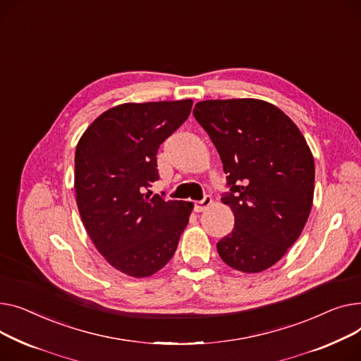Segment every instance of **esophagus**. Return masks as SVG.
I'll list each match as a JSON object with an SVG mask.
<instances>
[{
	"instance_id": "1",
	"label": "esophagus",
	"mask_w": 361,
	"mask_h": 361,
	"mask_svg": "<svg viewBox=\"0 0 361 361\" xmlns=\"http://www.w3.org/2000/svg\"><path fill=\"white\" fill-rule=\"evenodd\" d=\"M211 202H213V200H211V197H209V195H205L201 201H197V202H195L194 208H195L197 213H201V211H204L205 208H208V207L211 205Z\"/></svg>"
}]
</instances>
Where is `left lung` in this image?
I'll return each mask as SVG.
<instances>
[{
    "instance_id": "1",
    "label": "left lung",
    "mask_w": 361,
    "mask_h": 361,
    "mask_svg": "<svg viewBox=\"0 0 361 361\" xmlns=\"http://www.w3.org/2000/svg\"><path fill=\"white\" fill-rule=\"evenodd\" d=\"M194 116L220 154L230 188L221 201L235 214V227L217 243L219 255L238 271H265L299 239L309 219L310 148L295 123L264 100H204Z\"/></svg>"
}]
</instances>
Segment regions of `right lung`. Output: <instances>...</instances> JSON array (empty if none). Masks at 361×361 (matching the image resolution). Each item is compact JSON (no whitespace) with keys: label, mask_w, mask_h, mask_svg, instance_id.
Segmentation results:
<instances>
[{"label":"right lung","mask_w":361,"mask_h":361,"mask_svg":"<svg viewBox=\"0 0 361 361\" xmlns=\"http://www.w3.org/2000/svg\"><path fill=\"white\" fill-rule=\"evenodd\" d=\"M192 100L123 103L103 112L75 148L81 221L114 268L142 279L172 259L192 202L145 189L159 180L157 150L188 119Z\"/></svg>","instance_id":"1"}]
</instances>
